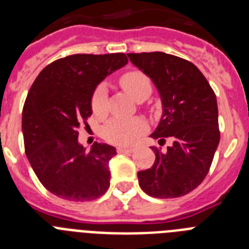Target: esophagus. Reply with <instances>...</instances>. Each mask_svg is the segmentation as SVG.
Here are the masks:
<instances>
[{
	"label": "esophagus",
	"mask_w": 249,
	"mask_h": 249,
	"mask_svg": "<svg viewBox=\"0 0 249 249\" xmlns=\"http://www.w3.org/2000/svg\"><path fill=\"white\" fill-rule=\"evenodd\" d=\"M133 151H135L133 148H127V147H118L117 148L118 153H132Z\"/></svg>",
	"instance_id": "esophagus-1"
}]
</instances>
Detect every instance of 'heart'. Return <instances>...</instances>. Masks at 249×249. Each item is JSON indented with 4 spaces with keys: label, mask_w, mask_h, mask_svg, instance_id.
Wrapping results in <instances>:
<instances>
[{
    "label": "heart",
    "mask_w": 249,
    "mask_h": 249,
    "mask_svg": "<svg viewBox=\"0 0 249 249\" xmlns=\"http://www.w3.org/2000/svg\"><path fill=\"white\" fill-rule=\"evenodd\" d=\"M120 83L137 101L148 98L152 93L149 77L138 70H132L120 77ZM92 111L96 116H103L107 108V92L103 86L94 89L91 100ZM147 129V123L142 118H113L105 127L103 136L106 141L117 146H131Z\"/></svg>",
    "instance_id": "obj_1"
}]
</instances>
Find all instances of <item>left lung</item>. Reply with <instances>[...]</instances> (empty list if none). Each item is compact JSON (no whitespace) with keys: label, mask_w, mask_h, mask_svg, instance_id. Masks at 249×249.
Instances as JSON below:
<instances>
[{"label":"left lung","mask_w":249,"mask_h":249,"mask_svg":"<svg viewBox=\"0 0 249 249\" xmlns=\"http://www.w3.org/2000/svg\"><path fill=\"white\" fill-rule=\"evenodd\" d=\"M129 61L156 85L163 114L151 137L172 141L156 153L153 166L138 172L141 188L156 198H177L199 186L210 172L219 143L215 93L192 62L164 52L128 53Z\"/></svg>","instance_id":"left-lung-1"}]
</instances>
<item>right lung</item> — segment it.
<instances>
[{"label":"right lung","mask_w":249,"mask_h":249,"mask_svg":"<svg viewBox=\"0 0 249 249\" xmlns=\"http://www.w3.org/2000/svg\"><path fill=\"white\" fill-rule=\"evenodd\" d=\"M127 62L124 53L71 54L46 66L31 86L22 111L26 156L39 182L59 198L93 201L108 190L116 148L94 142L86 152L78 128L89 126L96 86Z\"/></svg>","instance_id":"obj_1"}]
</instances>
